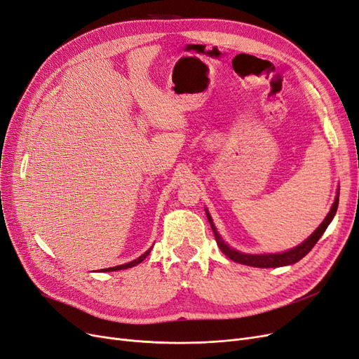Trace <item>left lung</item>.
<instances>
[{"instance_id":"1","label":"left lung","mask_w":359,"mask_h":359,"mask_svg":"<svg viewBox=\"0 0 359 359\" xmlns=\"http://www.w3.org/2000/svg\"><path fill=\"white\" fill-rule=\"evenodd\" d=\"M339 194H340V189H337L336 200H334L333 205H331L327 217L323 220L320 226L315 229V232L309 238H306V240H304L302 244H299L297 247L287 250V251H283V253L250 255V253H243V251H238V250L229 247L226 243L223 241V238L217 232L215 223H213V219H211L207 208H205V215H207V219L211 224V229H213V232H215L216 243H217L219 248L223 251L224 256H228L231 260H233L236 263L247 264V266H253V268H281V266H288V264L297 263L300 259H303L313 248V245L318 243V240H320L323 233L325 232V229L328 228V224L331 223V220H333L334 216H336L337 205H339Z\"/></svg>"}]
</instances>
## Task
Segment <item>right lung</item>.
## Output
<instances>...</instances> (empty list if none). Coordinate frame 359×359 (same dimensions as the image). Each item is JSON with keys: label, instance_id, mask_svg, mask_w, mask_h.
<instances>
[{"label": "right lung", "instance_id": "1", "mask_svg": "<svg viewBox=\"0 0 359 359\" xmlns=\"http://www.w3.org/2000/svg\"><path fill=\"white\" fill-rule=\"evenodd\" d=\"M154 247V245H152ZM152 247L149 248V250H146L144 253L140 256V257H137L136 260H133V262H128V263H124V264H119V266H114V268H108V269H102L100 272H112V271H121V269H128V268H133V266H136V264H139V263H142L146 257H148V255L151 253V250H152Z\"/></svg>", "mask_w": 359, "mask_h": 359}]
</instances>
